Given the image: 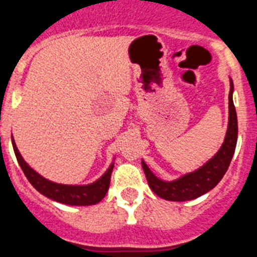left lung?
<instances>
[{
	"mask_svg": "<svg viewBox=\"0 0 257 257\" xmlns=\"http://www.w3.org/2000/svg\"><path fill=\"white\" fill-rule=\"evenodd\" d=\"M233 83L230 79V94H228V125L225 141L217 153L206 162L202 167L174 181H163L158 178L149 169L142 159V167L146 173L147 181L152 191L161 198L167 201H191L205 195L216 187L222 179L231 163L237 143V115L232 100Z\"/></svg>",
	"mask_w": 257,
	"mask_h": 257,
	"instance_id": "obj_1",
	"label": "left lung"
}]
</instances>
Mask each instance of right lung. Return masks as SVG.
Segmentation results:
<instances>
[{
	"instance_id": "1",
	"label": "right lung",
	"mask_w": 257,
	"mask_h": 257,
	"mask_svg": "<svg viewBox=\"0 0 257 257\" xmlns=\"http://www.w3.org/2000/svg\"><path fill=\"white\" fill-rule=\"evenodd\" d=\"M12 147H14L17 162H19L20 167L24 171L26 178L35 187V189H37L41 195L46 196L47 198H51V200L64 203V205L91 206L100 202L105 197L106 192L109 189V184H110V176L114 168V162H111L105 173L93 183L83 184V186L61 184L49 181L45 177H42L41 174L37 173L36 171H34L22 158L21 153L19 152L16 143H15L14 137H12Z\"/></svg>"
}]
</instances>
